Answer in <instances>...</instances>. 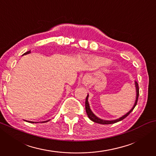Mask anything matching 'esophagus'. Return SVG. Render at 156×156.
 I'll use <instances>...</instances> for the list:
<instances>
[{
    "label": "esophagus",
    "instance_id": "obj_1",
    "mask_svg": "<svg viewBox=\"0 0 156 156\" xmlns=\"http://www.w3.org/2000/svg\"><path fill=\"white\" fill-rule=\"evenodd\" d=\"M84 83H87V82H89V76H87L86 77L84 78Z\"/></svg>",
    "mask_w": 156,
    "mask_h": 156
}]
</instances>
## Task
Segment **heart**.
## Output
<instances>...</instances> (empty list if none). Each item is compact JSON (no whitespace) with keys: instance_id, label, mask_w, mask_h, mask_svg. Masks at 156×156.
I'll return each instance as SVG.
<instances>
[{"instance_id":"1","label":"heart","mask_w":156,"mask_h":156,"mask_svg":"<svg viewBox=\"0 0 156 156\" xmlns=\"http://www.w3.org/2000/svg\"><path fill=\"white\" fill-rule=\"evenodd\" d=\"M91 62L95 66L97 67H104V66L108 65L110 63V62L108 59L104 58H100V57H97L91 59Z\"/></svg>"}]
</instances>
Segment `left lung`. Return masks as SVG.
I'll list each match as a JSON object with an SVG mask.
<instances>
[{
	"label": "left lung",
	"instance_id": "1",
	"mask_svg": "<svg viewBox=\"0 0 156 156\" xmlns=\"http://www.w3.org/2000/svg\"><path fill=\"white\" fill-rule=\"evenodd\" d=\"M135 87H136V100H135V103H134L133 107L131 108V109L129 111V112H127L125 115H123V116L120 117V118L118 119H116V120H112V121H106V120H103V119H99V117H97L96 115L94 114L92 112V111L91 110L90 108V106H89V101H88V99H89V94H87V97L86 98V101H85V108H86V112L88 117L89 118L90 120H91L94 122L97 123H100V124H112V123L119 122L123 119H124L126 117L129 116L132 111L133 110V108H135V106L137 104V101H138V96H139V88H138V84L137 82H135Z\"/></svg>",
	"mask_w": 156,
	"mask_h": 156
}]
</instances>
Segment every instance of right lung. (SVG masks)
Instances as JSON below:
<instances>
[{
	"mask_svg": "<svg viewBox=\"0 0 156 156\" xmlns=\"http://www.w3.org/2000/svg\"><path fill=\"white\" fill-rule=\"evenodd\" d=\"M30 52H31L30 50V51H27V52H25V53H24V54H23V55L29 54V53H30ZM23 55H22V56H23ZM50 121V120H48V121H43V122H42V123H45V122H48V121ZM28 122H30V123H35V122H34V121H28ZM35 123H36V122H35Z\"/></svg>",
	"mask_w": 156,
	"mask_h": 156,
	"instance_id": "obj_1",
	"label": "right lung"
}]
</instances>
